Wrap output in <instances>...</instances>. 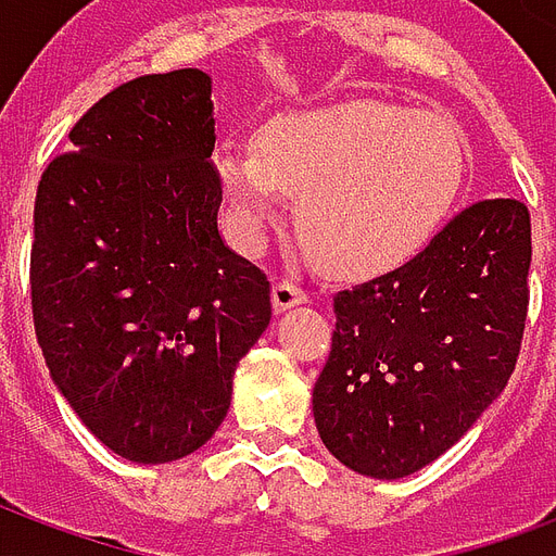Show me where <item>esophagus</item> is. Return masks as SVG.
<instances>
[{
	"label": "esophagus",
	"instance_id": "1",
	"mask_svg": "<svg viewBox=\"0 0 556 556\" xmlns=\"http://www.w3.org/2000/svg\"><path fill=\"white\" fill-rule=\"evenodd\" d=\"M270 303H274V312L282 314L288 312V308H294V305H303L308 303V294H305L303 288L294 286V282H277L274 286V291H270Z\"/></svg>",
	"mask_w": 556,
	"mask_h": 556
}]
</instances>
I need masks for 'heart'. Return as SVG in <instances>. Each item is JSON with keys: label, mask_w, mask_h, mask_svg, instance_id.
Masks as SVG:
<instances>
[{"label": "heart", "mask_w": 556, "mask_h": 556, "mask_svg": "<svg viewBox=\"0 0 556 556\" xmlns=\"http://www.w3.org/2000/svg\"><path fill=\"white\" fill-rule=\"evenodd\" d=\"M467 150L447 117L378 100L282 115L256 147L227 143L213 173L242 248L300 199V233L334 274L371 277L413 260L447 218Z\"/></svg>", "instance_id": "1"}]
</instances>
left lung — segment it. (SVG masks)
Here are the masks:
<instances>
[{
    "label": "left lung",
    "instance_id": "left-lung-1",
    "mask_svg": "<svg viewBox=\"0 0 556 556\" xmlns=\"http://www.w3.org/2000/svg\"><path fill=\"white\" fill-rule=\"evenodd\" d=\"M528 268V207L488 199L401 268L340 291L312 397L331 456L371 479H404L444 456L508 387Z\"/></svg>",
    "mask_w": 556,
    "mask_h": 556
}]
</instances>
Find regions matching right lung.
I'll return each mask as SVG.
<instances>
[{"label":"right lung","mask_w":556,"mask_h":556,"mask_svg":"<svg viewBox=\"0 0 556 556\" xmlns=\"http://www.w3.org/2000/svg\"><path fill=\"white\" fill-rule=\"evenodd\" d=\"M34 201L30 305L48 375L112 453L167 465L225 421L270 323L265 274L218 233L213 80L117 86L68 132Z\"/></svg>","instance_id":"add662e5"}]
</instances>
